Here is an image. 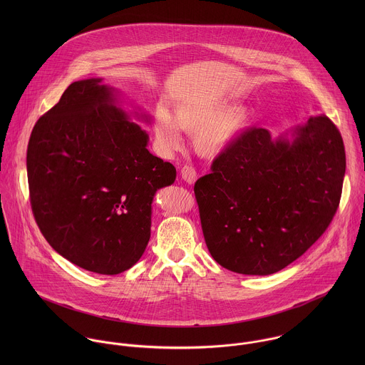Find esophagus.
<instances>
[{"mask_svg": "<svg viewBox=\"0 0 365 365\" xmlns=\"http://www.w3.org/2000/svg\"><path fill=\"white\" fill-rule=\"evenodd\" d=\"M181 177L187 184H194L197 181V171L191 165H184L181 168Z\"/></svg>", "mask_w": 365, "mask_h": 365, "instance_id": "34e87169", "label": "esophagus"}]
</instances>
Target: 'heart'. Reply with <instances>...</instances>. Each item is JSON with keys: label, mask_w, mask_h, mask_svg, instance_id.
<instances>
[{"label": "heart", "mask_w": 365, "mask_h": 365, "mask_svg": "<svg viewBox=\"0 0 365 365\" xmlns=\"http://www.w3.org/2000/svg\"><path fill=\"white\" fill-rule=\"evenodd\" d=\"M226 98L190 101L175 108L174 118L164 108L155 116V136L164 150L181 148V133L194 136L195 150L204 157H217L229 149L252 125L253 112L246 105L230 106Z\"/></svg>", "instance_id": "b5f03b06"}]
</instances>
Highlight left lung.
<instances>
[{"label": "left lung", "instance_id": "1", "mask_svg": "<svg viewBox=\"0 0 365 365\" xmlns=\"http://www.w3.org/2000/svg\"><path fill=\"white\" fill-rule=\"evenodd\" d=\"M344 173L343 139L326 115L277 139L264 128L247 130L194 187L210 256L246 275L285 268L327 229Z\"/></svg>", "mask_w": 365, "mask_h": 365}]
</instances>
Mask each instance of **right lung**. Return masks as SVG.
Returning a JSON list of instances; mask_svg holds the SVG:
<instances>
[{
	"label": "right lung",
	"mask_w": 365,
	"mask_h": 365,
	"mask_svg": "<svg viewBox=\"0 0 365 365\" xmlns=\"http://www.w3.org/2000/svg\"><path fill=\"white\" fill-rule=\"evenodd\" d=\"M103 78L68 86L34 126L26 170L36 223L66 260L115 275L135 265L150 239L157 191L175 167L148 150L149 135Z\"/></svg>",
	"instance_id": "obj_1"
}]
</instances>
